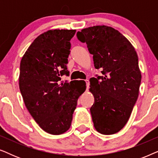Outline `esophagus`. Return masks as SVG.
I'll return each mask as SVG.
<instances>
[{
	"label": "esophagus",
	"mask_w": 158,
	"mask_h": 158,
	"mask_svg": "<svg viewBox=\"0 0 158 158\" xmlns=\"http://www.w3.org/2000/svg\"><path fill=\"white\" fill-rule=\"evenodd\" d=\"M85 83H86V87H87V89H88V88H89V85H90L89 81H88V80H85Z\"/></svg>",
	"instance_id": "esophagus-1"
}]
</instances>
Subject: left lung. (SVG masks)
Here are the masks:
<instances>
[{
  "label": "left lung",
  "mask_w": 158,
  "mask_h": 158,
  "mask_svg": "<svg viewBox=\"0 0 158 158\" xmlns=\"http://www.w3.org/2000/svg\"><path fill=\"white\" fill-rule=\"evenodd\" d=\"M93 55L103 76L90 79L94 103L90 111L94 127L103 135L119 131L128 122L139 95L141 72L135 49L119 31L94 26L77 33Z\"/></svg>",
  "instance_id": "8db88e82"
}]
</instances>
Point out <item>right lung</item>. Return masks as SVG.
<instances>
[{
    "label": "right lung",
    "instance_id": "1",
    "mask_svg": "<svg viewBox=\"0 0 158 158\" xmlns=\"http://www.w3.org/2000/svg\"><path fill=\"white\" fill-rule=\"evenodd\" d=\"M76 30H49L37 36L20 63L19 88L26 107L46 132L57 135L70 129L77 99L85 86L76 81L60 83L67 68Z\"/></svg>",
    "mask_w": 158,
    "mask_h": 158
}]
</instances>
